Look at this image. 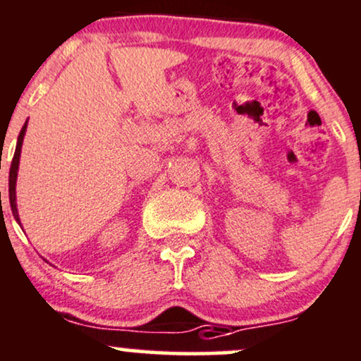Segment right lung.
Returning <instances> with one entry per match:
<instances>
[{
	"instance_id": "add662e5",
	"label": "right lung",
	"mask_w": 361,
	"mask_h": 361,
	"mask_svg": "<svg viewBox=\"0 0 361 361\" xmlns=\"http://www.w3.org/2000/svg\"><path fill=\"white\" fill-rule=\"evenodd\" d=\"M25 132H27V121H25V125L22 126V130H20V135L17 140V149H15V156H13V161H11V168H10V180H8V193H10L11 212H13V217L17 219V223H20L18 209H17V176H18L20 152H22V144H23V137H25Z\"/></svg>"
}]
</instances>
